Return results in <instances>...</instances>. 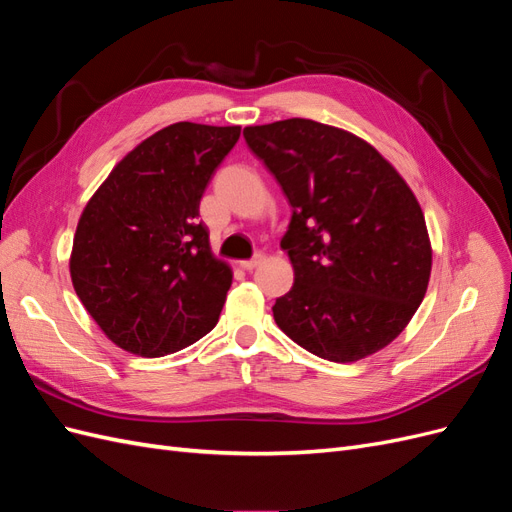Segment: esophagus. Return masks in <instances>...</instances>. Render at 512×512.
Here are the masks:
<instances>
[{
  "instance_id": "1",
  "label": "esophagus",
  "mask_w": 512,
  "mask_h": 512,
  "mask_svg": "<svg viewBox=\"0 0 512 512\" xmlns=\"http://www.w3.org/2000/svg\"><path fill=\"white\" fill-rule=\"evenodd\" d=\"M262 260H265V256H262V254H256V256H254V258H250V260H241L239 265H241V269H245V271H252V269H256V267L260 265Z\"/></svg>"
}]
</instances>
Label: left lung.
Listing matches in <instances>:
<instances>
[{"instance_id":"8db88e82","label":"left lung","mask_w":512,"mask_h":512,"mask_svg":"<svg viewBox=\"0 0 512 512\" xmlns=\"http://www.w3.org/2000/svg\"><path fill=\"white\" fill-rule=\"evenodd\" d=\"M243 136L292 207L282 250L294 284L273 305L277 327L333 363L389 346L431 273L425 215L408 183L363 138L312 119L250 126Z\"/></svg>"}]
</instances>
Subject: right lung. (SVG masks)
Listing matches in <instances>:
<instances>
[{"label": "right lung", "instance_id": "right-lung-1", "mask_svg": "<svg viewBox=\"0 0 512 512\" xmlns=\"http://www.w3.org/2000/svg\"><path fill=\"white\" fill-rule=\"evenodd\" d=\"M239 126L179 121L136 145L81 213L70 275L119 348L147 359L188 348L218 324L232 271L198 220Z\"/></svg>", "mask_w": 512, "mask_h": 512}]
</instances>
